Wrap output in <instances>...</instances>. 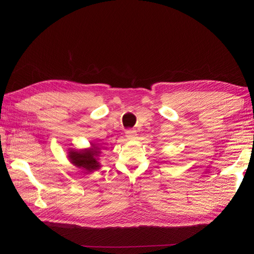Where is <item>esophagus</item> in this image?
Instances as JSON below:
<instances>
[{"label": "esophagus", "mask_w": 254, "mask_h": 254, "mask_svg": "<svg viewBox=\"0 0 254 254\" xmlns=\"http://www.w3.org/2000/svg\"><path fill=\"white\" fill-rule=\"evenodd\" d=\"M136 136V131L133 129H128L126 130V137L128 140H132V139H135Z\"/></svg>", "instance_id": "esophagus-1"}]
</instances>
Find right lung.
Instances as JSON below:
<instances>
[{
	"label": "right lung",
	"instance_id": "right-lung-1",
	"mask_svg": "<svg viewBox=\"0 0 254 254\" xmlns=\"http://www.w3.org/2000/svg\"><path fill=\"white\" fill-rule=\"evenodd\" d=\"M99 148L93 145V149L82 150V151H70V157L72 163L76 166L81 167L88 172L96 171L99 167L96 156H98Z\"/></svg>",
	"mask_w": 254,
	"mask_h": 254
}]
</instances>
